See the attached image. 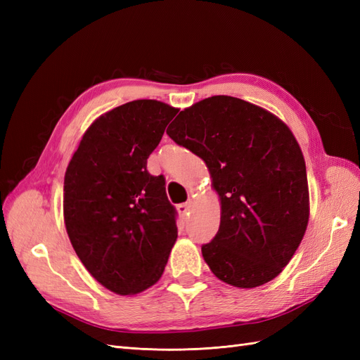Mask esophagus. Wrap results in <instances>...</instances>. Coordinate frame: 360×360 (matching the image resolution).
I'll use <instances>...</instances> for the list:
<instances>
[{
  "label": "esophagus",
  "instance_id": "1",
  "mask_svg": "<svg viewBox=\"0 0 360 360\" xmlns=\"http://www.w3.org/2000/svg\"><path fill=\"white\" fill-rule=\"evenodd\" d=\"M189 209H191V204H189V202H181V204L177 205V210H179V213H180L181 216L189 214Z\"/></svg>",
  "mask_w": 360,
  "mask_h": 360
}]
</instances>
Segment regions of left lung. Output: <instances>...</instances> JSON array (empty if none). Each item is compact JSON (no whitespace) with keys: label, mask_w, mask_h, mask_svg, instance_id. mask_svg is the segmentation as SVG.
<instances>
[{"label":"left lung","mask_w":360,"mask_h":360,"mask_svg":"<svg viewBox=\"0 0 360 360\" xmlns=\"http://www.w3.org/2000/svg\"><path fill=\"white\" fill-rule=\"evenodd\" d=\"M200 156L219 193V231L201 246L226 284L254 288L276 278L299 248L309 217L307 167L291 130L259 106L213 96L167 129Z\"/></svg>","instance_id":"obj_1"}]
</instances>
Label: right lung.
Here are the masks:
<instances>
[{
    "label": "right lung",
    "instance_id": "1",
    "mask_svg": "<svg viewBox=\"0 0 360 360\" xmlns=\"http://www.w3.org/2000/svg\"><path fill=\"white\" fill-rule=\"evenodd\" d=\"M177 112L158 101L114 108L86 130L64 176V224L75 252L122 296L156 284L176 243L177 210L147 159Z\"/></svg>",
    "mask_w": 360,
    "mask_h": 360
}]
</instances>
